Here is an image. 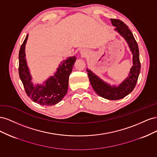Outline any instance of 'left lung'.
<instances>
[{
  "label": "left lung",
  "mask_w": 157,
  "mask_h": 157,
  "mask_svg": "<svg viewBox=\"0 0 157 157\" xmlns=\"http://www.w3.org/2000/svg\"><path fill=\"white\" fill-rule=\"evenodd\" d=\"M115 30L124 38L133 54V66L128 77L118 86H113L103 82L98 76L88 69H86L88 76L94 91L99 96L109 100H117L126 96L134 89L138 79L141 69L139 48L135 38L125 23L117 19H111Z\"/></svg>",
  "instance_id": "1"
}]
</instances>
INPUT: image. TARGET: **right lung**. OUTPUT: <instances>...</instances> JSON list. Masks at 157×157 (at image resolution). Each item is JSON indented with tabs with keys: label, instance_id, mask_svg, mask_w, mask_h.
Returning a JSON list of instances; mask_svg holds the SVG:
<instances>
[{
	"label": "right lung",
	"instance_id": "add662e5",
	"mask_svg": "<svg viewBox=\"0 0 157 157\" xmlns=\"http://www.w3.org/2000/svg\"><path fill=\"white\" fill-rule=\"evenodd\" d=\"M28 35L19 52V75L27 95L42 105H53L61 101L67 92L69 77L76 61L75 56L69 57L61 62L56 73L42 85H33L25 59V48Z\"/></svg>",
	"mask_w": 157,
	"mask_h": 157
}]
</instances>
